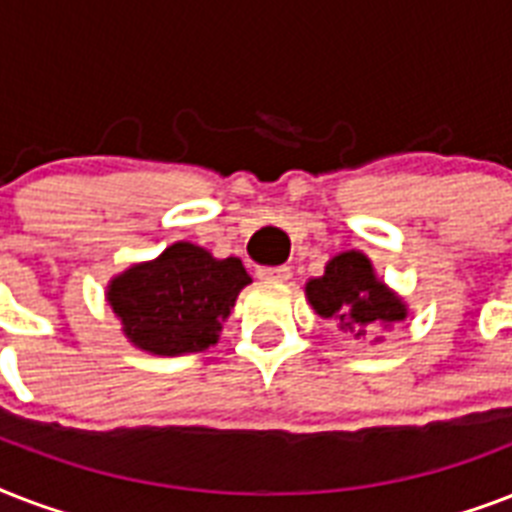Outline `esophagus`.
<instances>
[{
	"label": "esophagus",
	"instance_id": "1",
	"mask_svg": "<svg viewBox=\"0 0 512 512\" xmlns=\"http://www.w3.org/2000/svg\"><path fill=\"white\" fill-rule=\"evenodd\" d=\"M257 276H260L263 281L284 284V281H289L292 271H289V265H263V268H257Z\"/></svg>",
	"mask_w": 512,
	"mask_h": 512
}]
</instances>
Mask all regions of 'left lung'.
<instances>
[{
    "label": "left lung",
    "mask_w": 512,
    "mask_h": 512,
    "mask_svg": "<svg viewBox=\"0 0 512 512\" xmlns=\"http://www.w3.org/2000/svg\"><path fill=\"white\" fill-rule=\"evenodd\" d=\"M305 297L321 319H337L345 332H356V337L406 319L404 300L377 279L372 260L358 249L332 257L324 276L305 284Z\"/></svg>",
    "instance_id": "obj_1"
}]
</instances>
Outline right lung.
<instances>
[{"mask_svg": "<svg viewBox=\"0 0 512 512\" xmlns=\"http://www.w3.org/2000/svg\"><path fill=\"white\" fill-rule=\"evenodd\" d=\"M249 281L239 257L217 260L191 241H175L156 260L114 276L106 300L135 348L183 356L215 345Z\"/></svg>", "mask_w": 512, "mask_h": 512, "instance_id": "add662e5", "label": "right lung"}]
</instances>
